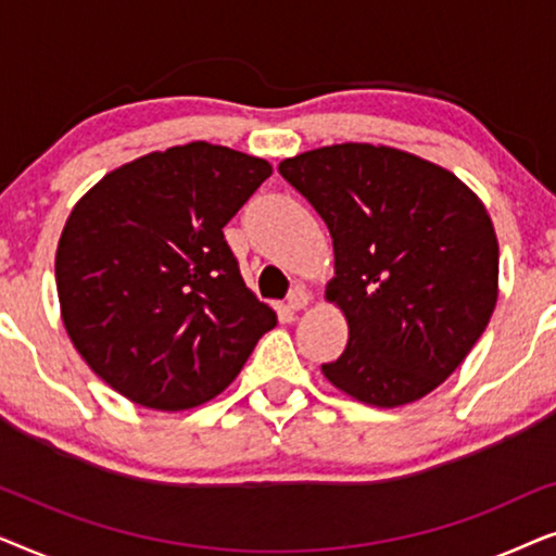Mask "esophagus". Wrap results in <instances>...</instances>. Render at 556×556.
Wrapping results in <instances>:
<instances>
[{"label":"esophagus","instance_id":"34e87169","mask_svg":"<svg viewBox=\"0 0 556 556\" xmlns=\"http://www.w3.org/2000/svg\"><path fill=\"white\" fill-rule=\"evenodd\" d=\"M308 301H311V295L303 291V288H293L291 295H288V308L301 311V308L308 306Z\"/></svg>","mask_w":556,"mask_h":556}]
</instances>
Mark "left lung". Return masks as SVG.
I'll list each match as a JSON object with an SVG mask.
<instances>
[{
	"mask_svg": "<svg viewBox=\"0 0 556 556\" xmlns=\"http://www.w3.org/2000/svg\"><path fill=\"white\" fill-rule=\"evenodd\" d=\"M278 172L329 227L349 341L324 377L371 407L422 400L466 359L498 299V240L473 189L409 151L333 143Z\"/></svg>",
	"mask_w": 556,
	"mask_h": 556,
	"instance_id": "obj_1",
	"label": "left lung"
}]
</instances>
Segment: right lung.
<instances>
[{
    "label": "right lung",
    "instance_id": "1",
    "mask_svg": "<svg viewBox=\"0 0 556 556\" xmlns=\"http://www.w3.org/2000/svg\"><path fill=\"white\" fill-rule=\"evenodd\" d=\"M273 174L192 141L105 174L60 235V316L90 369L141 407L217 397L278 324L240 276L223 227Z\"/></svg>",
    "mask_w": 556,
    "mask_h": 556
}]
</instances>
